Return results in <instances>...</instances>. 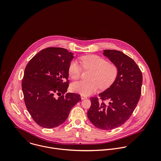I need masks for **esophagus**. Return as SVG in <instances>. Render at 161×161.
I'll return each mask as SVG.
<instances>
[{"instance_id": "obj_1", "label": "esophagus", "mask_w": 161, "mask_h": 161, "mask_svg": "<svg viewBox=\"0 0 161 161\" xmlns=\"http://www.w3.org/2000/svg\"><path fill=\"white\" fill-rule=\"evenodd\" d=\"M80 97H81V99H82V100H84V99H85V98H87V97H86V95H81Z\"/></svg>"}]
</instances>
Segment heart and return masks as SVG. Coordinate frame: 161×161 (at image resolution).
<instances>
[{"label": "heart", "instance_id": "b5f03b06", "mask_svg": "<svg viewBox=\"0 0 161 161\" xmlns=\"http://www.w3.org/2000/svg\"><path fill=\"white\" fill-rule=\"evenodd\" d=\"M84 69L92 70L90 80H79L72 83L70 90L72 92L83 95H88L96 92L99 88L107 89L115 81L118 74V66L108 63L104 58L97 56L89 55L80 59ZM69 76L72 79H78L81 74V67L75 61H72L68 68Z\"/></svg>", "mask_w": 161, "mask_h": 161}]
</instances>
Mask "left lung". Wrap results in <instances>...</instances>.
Masks as SVG:
<instances>
[{"label": "left lung", "mask_w": 161, "mask_h": 161, "mask_svg": "<svg viewBox=\"0 0 161 161\" xmlns=\"http://www.w3.org/2000/svg\"><path fill=\"white\" fill-rule=\"evenodd\" d=\"M103 54L118 66V74L114 83L99 93L100 101L90 98L87 116L95 127L110 130L123 125L132 115L140 98L142 75L134 60L121 51L105 49Z\"/></svg>", "instance_id": "left-lung-1"}]
</instances>
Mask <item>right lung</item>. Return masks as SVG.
Wrapping results in <instances>:
<instances>
[{
    "instance_id": "right-lung-1",
    "label": "right lung",
    "mask_w": 161,
    "mask_h": 161,
    "mask_svg": "<svg viewBox=\"0 0 161 161\" xmlns=\"http://www.w3.org/2000/svg\"><path fill=\"white\" fill-rule=\"evenodd\" d=\"M73 58L66 49L50 47L33 57L25 68L22 82L25 103L33 119L43 128L62 125L81 100L80 95L66 92Z\"/></svg>"
}]
</instances>
